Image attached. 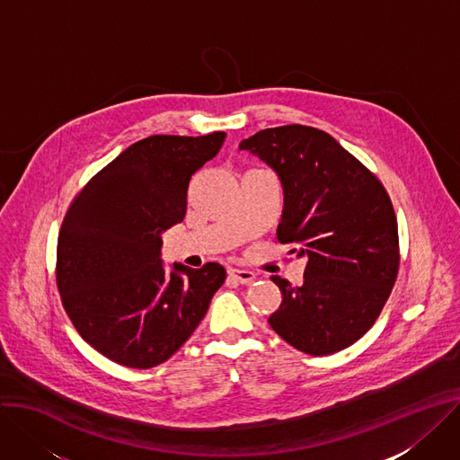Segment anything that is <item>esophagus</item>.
Returning <instances> with one entry per match:
<instances>
[{
	"mask_svg": "<svg viewBox=\"0 0 460 460\" xmlns=\"http://www.w3.org/2000/svg\"><path fill=\"white\" fill-rule=\"evenodd\" d=\"M229 277H231L234 282H238V284H252V282L257 279L253 271H249V270H238V268L229 270Z\"/></svg>",
	"mask_w": 460,
	"mask_h": 460,
	"instance_id": "1",
	"label": "esophagus"
}]
</instances>
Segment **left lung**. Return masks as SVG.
<instances>
[{
    "mask_svg": "<svg viewBox=\"0 0 460 460\" xmlns=\"http://www.w3.org/2000/svg\"><path fill=\"white\" fill-rule=\"evenodd\" d=\"M240 150L277 172V240L308 259L303 286L271 277L282 303L270 326L310 356L350 347L378 319L398 275V224L385 187L332 136L303 124L261 130Z\"/></svg>",
    "mask_w": 460,
    "mask_h": 460,
    "instance_id": "1",
    "label": "left lung"
}]
</instances>
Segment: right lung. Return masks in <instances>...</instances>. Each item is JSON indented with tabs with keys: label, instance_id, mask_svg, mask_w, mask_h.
<instances>
[{
	"label": "right lung",
	"instance_id": "1",
	"mask_svg": "<svg viewBox=\"0 0 460 460\" xmlns=\"http://www.w3.org/2000/svg\"><path fill=\"white\" fill-rule=\"evenodd\" d=\"M226 132L150 136L120 152L71 201L57 245V286L66 314L108 359L150 368L196 330L226 280L161 261L163 233L183 222L192 174L222 148Z\"/></svg>",
	"mask_w": 460,
	"mask_h": 460
}]
</instances>
